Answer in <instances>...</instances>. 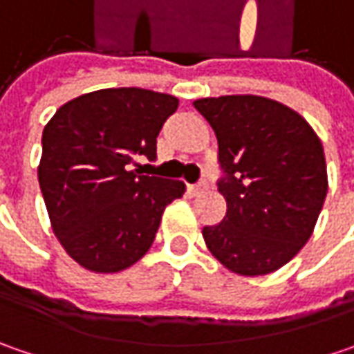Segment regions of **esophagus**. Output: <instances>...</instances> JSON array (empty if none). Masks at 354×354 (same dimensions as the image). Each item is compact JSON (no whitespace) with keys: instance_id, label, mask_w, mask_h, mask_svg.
I'll list each match as a JSON object with an SVG mask.
<instances>
[{"instance_id":"esophagus-1","label":"esophagus","mask_w":354,"mask_h":354,"mask_svg":"<svg viewBox=\"0 0 354 354\" xmlns=\"http://www.w3.org/2000/svg\"><path fill=\"white\" fill-rule=\"evenodd\" d=\"M187 191H189V195H198V193H203L205 191V183H198V185H189L187 187Z\"/></svg>"}]
</instances>
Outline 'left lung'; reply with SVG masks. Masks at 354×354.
<instances>
[{
    "mask_svg": "<svg viewBox=\"0 0 354 354\" xmlns=\"http://www.w3.org/2000/svg\"><path fill=\"white\" fill-rule=\"evenodd\" d=\"M214 129L225 218L203 228L205 244L238 276H266L306 246L327 195L317 133L286 104L254 94L201 98Z\"/></svg>",
    "mask_w": 354,
    "mask_h": 354,
    "instance_id": "left-lung-1",
    "label": "left lung"
}]
</instances>
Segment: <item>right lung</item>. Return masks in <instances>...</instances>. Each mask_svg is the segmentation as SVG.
<instances>
[{
  "label": "right lung",
  "mask_w": 354,
  "mask_h": 354,
  "mask_svg": "<svg viewBox=\"0 0 354 354\" xmlns=\"http://www.w3.org/2000/svg\"><path fill=\"white\" fill-rule=\"evenodd\" d=\"M171 94L94 90L62 104L43 129L39 185L55 236L84 270L116 274L151 248L165 207L183 181L129 171L136 156L156 159Z\"/></svg>",
  "instance_id": "obj_1"
}]
</instances>
